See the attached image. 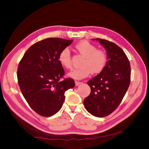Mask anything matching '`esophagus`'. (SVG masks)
Segmentation results:
<instances>
[{"instance_id": "1", "label": "esophagus", "mask_w": 149, "mask_h": 149, "mask_svg": "<svg viewBox=\"0 0 149 149\" xmlns=\"http://www.w3.org/2000/svg\"><path fill=\"white\" fill-rule=\"evenodd\" d=\"M81 83H82V82H79V81H75V86H79V84H81Z\"/></svg>"}]
</instances>
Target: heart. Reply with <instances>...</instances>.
<instances>
[{"mask_svg": "<svg viewBox=\"0 0 149 149\" xmlns=\"http://www.w3.org/2000/svg\"><path fill=\"white\" fill-rule=\"evenodd\" d=\"M77 50L83 59L81 60L79 68L74 69L69 73L68 76L75 79H82L92 74H100L108 63V55L102 49H97V47L88 41L84 40L75 45ZM59 62L66 68L72 67V57L70 51L68 48H64L58 57Z\"/></svg>", "mask_w": 149, "mask_h": 149, "instance_id": "1", "label": "heart"}]
</instances>
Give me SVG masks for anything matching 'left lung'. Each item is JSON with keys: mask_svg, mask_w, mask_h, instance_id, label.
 <instances>
[{"mask_svg": "<svg viewBox=\"0 0 149 149\" xmlns=\"http://www.w3.org/2000/svg\"><path fill=\"white\" fill-rule=\"evenodd\" d=\"M105 48L108 63L103 72L88 84L91 92L84 100L87 111L95 117H105L117 109L130 83V65L123 49L115 43L95 39Z\"/></svg>", "mask_w": 149, "mask_h": 149, "instance_id": "obj_1", "label": "left lung"}]
</instances>
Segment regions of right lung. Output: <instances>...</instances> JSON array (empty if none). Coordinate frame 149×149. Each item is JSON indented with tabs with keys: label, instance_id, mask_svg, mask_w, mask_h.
Instances as JSON below:
<instances>
[{
	"label": "right lung",
	"instance_id": "obj_1",
	"mask_svg": "<svg viewBox=\"0 0 149 149\" xmlns=\"http://www.w3.org/2000/svg\"><path fill=\"white\" fill-rule=\"evenodd\" d=\"M73 40L47 38L35 43L25 52L17 69L21 92L29 105L44 117H50L61 109L65 92L75 86L74 81L66 78L58 59L64 48Z\"/></svg>",
	"mask_w": 149,
	"mask_h": 149
}]
</instances>
